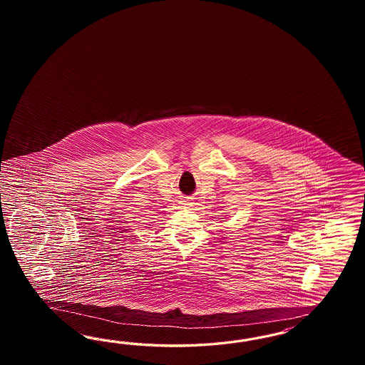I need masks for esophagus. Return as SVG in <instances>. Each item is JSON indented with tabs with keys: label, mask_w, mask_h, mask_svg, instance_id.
Masks as SVG:
<instances>
[{
	"label": "esophagus",
	"mask_w": 365,
	"mask_h": 365,
	"mask_svg": "<svg viewBox=\"0 0 365 365\" xmlns=\"http://www.w3.org/2000/svg\"><path fill=\"white\" fill-rule=\"evenodd\" d=\"M187 205H190V203H187Z\"/></svg>",
	"instance_id": "esophagus-1"
}]
</instances>
